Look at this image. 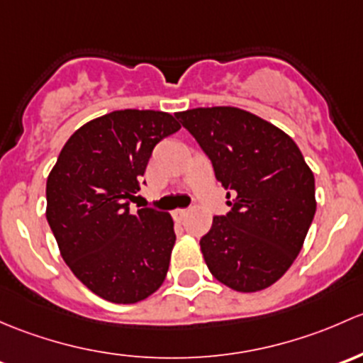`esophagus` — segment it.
I'll list each match as a JSON object with an SVG mask.
<instances>
[{
    "label": "esophagus",
    "instance_id": "esophagus-1",
    "mask_svg": "<svg viewBox=\"0 0 363 363\" xmlns=\"http://www.w3.org/2000/svg\"><path fill=\"white\" fill-rule=\"evenodd\" d=\"M171 215H173V218L177 220V222H182V220L185 218V216H186V209L178 208V209H174V211L171 213Z\"/></svg>",
    "mask_w": 363,
    "mask_h": 363
}]
</instances>
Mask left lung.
Wrapping results in <instances>:
<instances>
[{"label": "left lung", "instance_id": "1", "mask_svg": "<svg viewBox=\"0 0 363 363\" xmlns=\"http://www.w3.org/2000/svg\"><path fill=\"white\" fill-rule=\"evenodd\" d=\"M209 157L227 192L201 252L213 276L236 292H259L297 259L315 218V177L289 134L234 106L174 113Z\"/></svg>", "mask_w": 363, "mask_h": 363}]
</instances>
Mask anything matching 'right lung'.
<instances>
[{
    "label": "right lung",
    "instance_id": "right-lung-1",
    "mask_svg": "<svg viewBox=\"0 0 363 363\" xmlns=\"http://www.w3.org/2000/svg\"><path fill=\"white\" fill-rule=\"evenodd\" d=\"M155 110H117L71 134L47 178V222L73 274L104 301L134 304L166 279L169 213L129 211L152 150L180 129Z\"/></svg>",
    "mask_w": 363,
    "mask_h": 363
}]
</instances>
